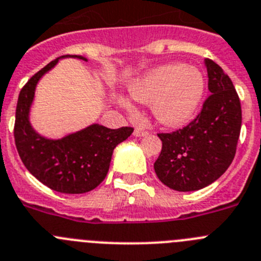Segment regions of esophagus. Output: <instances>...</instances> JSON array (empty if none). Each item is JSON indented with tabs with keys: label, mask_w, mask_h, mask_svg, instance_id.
<instances>
[{
	"label": "esophagus",
	"mask_w": 261,
	"mask_h": 261,
	"mask_svg": "<svg viewBox=\"0 0 261 261\" xmlns=\"http://www.w3.org/2000/svg\"><path fill=\"white\" fill-rule=\"evenodd\" d=\"M134 135L135 136H138V138H140V136H145V135H148V133L147 131H144V130H142V128H135V130H134Z\"/></svg>",
	"instance_id": "1"
}]
</instances>
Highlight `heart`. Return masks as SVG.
<instances>
[{
	"mask_svg": "<svg viewBox=\"0 0 261 261\" xmlns=\"http://www.w3.org/2000/svg\"><path fill=\"white\" fill-rule=\"evenodd\" d=\"M204 95V78L199 70L182 63L153 69L131 84L130 96L151 105L153 116L165 126H179L195 114ZM121 104L130 108L122 98Z\"/></svg>",
	"mask_w": 261,
	"mask_h": 261,
	"instance_id": "1",
	"label": "heart"
}]
</instances>
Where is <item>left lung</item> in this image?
I'll list each match as a JSON object with an SVG mask.
<instances>
[{
  "instance_id": "1",
  "label": "left lung",
  "mask_w": 261,
  "mask_h": 261,
  "mask_svg": "<svg viewBox=\"0 0 261 261\" xmlns=\"http://www.w3.org/2000/svg\"><path fill=\"white\" fill-rule=\"evenodd\" d=\"M208 90L200 113L187 126L157 134L163 149L153 168L161 182L175 191H196L224 174L236 156L242 109L231 79L205 60Z\"/></svg>"
}]
</instances>
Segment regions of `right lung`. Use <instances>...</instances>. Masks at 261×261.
Returning a JSON list of instances; mask_svg holds the SVG:
<instances>
[{
  "instance_id": "add662e5",
  "label": "right lung",
  "mask_w": 261,
  "mask_h": 261,
  "mask_svg": "<svg viewBox=\"0 0 261 261\" xmlns=\"http://www.w3.org/2000/svg\"><path fill=\"white\" fill-rule=\"evenodd\" d=\"M87 61L82 56H62ZM60 58L51 61L25 83L18 97L14 125L16 149L27 170L55 191L84 194L105 179L114 148L133 134V127L108 128L91 125L62 139H46L30 123V109L37 82L53 69Z\"/></svg>"
}]
</instances>
